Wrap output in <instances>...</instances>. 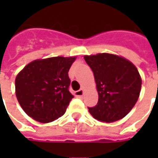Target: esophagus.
I'll return each mask as SVG.
<instances>
[{
  "mask_svg": "<svg viewBox=\"0 0 158 158\" xmlns=\"http://www.w3.org/2000/svg\"><path fill=\"white\" fill-rule=\"evenodd\" d=\"M82 95H83V90L82 89H79V90L75 92V96L77 97V98H82Z\"/></svg>",
  "mask_w": 158,
  "mask_h": 158,
  "instance_id": "obj_1",
  "label": "esophagus"
}]
</instances>
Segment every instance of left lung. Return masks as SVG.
<instances>
[{
    "label": "left lung",
    "mask_w": 158,
    "mask_h": 158,
    "mask_svg": "<svg viewBox=\"0 0 158 158\" xmlns=\"http://www.w3.org/2000/svg\"><path fill=\"white\" fill-rule=\"evenodd\" d=\"M94 74L98 101L89 112L102 122H114L130 112L140 96L142 78L134 64L111 53L85 55Z\"/></svg>",
    "instance_id": "left-lung-1"
}]
</instances>
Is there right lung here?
Here are the masks:
<instances>
[{"label": "right lung", "mask_w": 158, "mask_h": 158, "mask_svg": "<svg viewBox=\"0 0 158 158\" xmlns=\"http://www.w3.org/2000/svg\"><path fill=\"white\" fill-rule=\"evenodd\" d=\"M76 57L36 60L15 77V95L23 110L41 123L63 115L74 98L69 90V70Z\"/></svg>", "instance_id": "1"}]
</instances>
